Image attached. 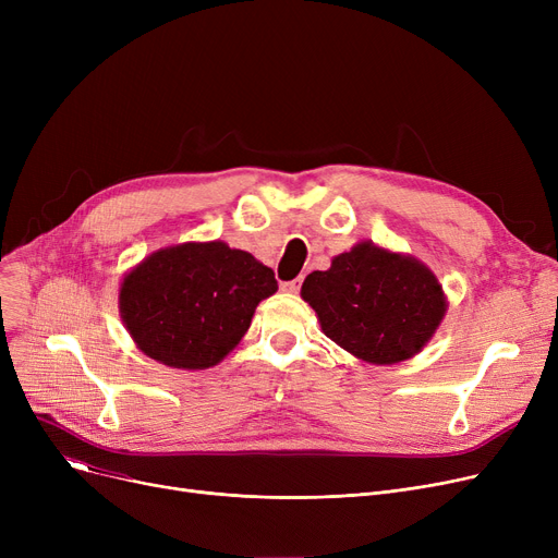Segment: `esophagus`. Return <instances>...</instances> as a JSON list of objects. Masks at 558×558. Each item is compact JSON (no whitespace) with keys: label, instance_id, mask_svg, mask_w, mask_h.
Instances as JSON below:
<instances>
[{"label":"esophagus","instance_id":"34e87169","mask_svg":"<svg viewBox=\"0 0 558 558\" xmlns=\"http://www.w3.org/2000/svg\"><path fill=\"white\" fill-rule=\"evenodd\" d=\"M301 284H303V276H299L296 280H291V282H282V289L289 291V294H299Z\"/></svg>","mask_w":558,"mask_h":558}]
</instances>
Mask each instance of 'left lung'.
<instances>
[{"mask_svg":"<svg viewBox=\"0 0 558 558\" xmlns=\"http://www.w3.org/2000/svg\"><path fill=\"white\" fill-rule=\"evenodd\" d=\"M301 296L326 337L371 364L421 353L448 310L441 282L423 262L373 242L337 255L328 271H312Z\"/></svg>","mask_w":558,"mask_h":558,"instance_id":"8db88e82","label":"left lung"}]
</instances>
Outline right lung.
<instances>
[{"label": "right lung", "mask_w": 558, "mask_h": 558, "mask_svg": "<svg viewBox=\"0 0 558 558\" xmlns=\"http://www.w3.org/2000/svg\"><path fill=\"white\" fill-rule=\"evenodd\" d=\"M276 276L223 242H185L144 257L120 287V314L144 355L185 371L219 364L246 335Z\"/></svg>", "instance_id": "1"}]
</instances>
